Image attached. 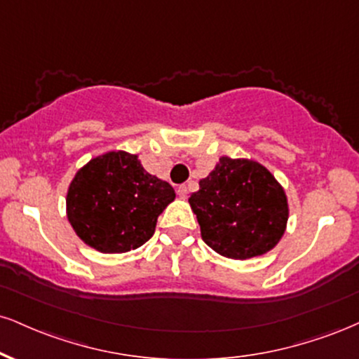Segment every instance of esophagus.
I'll use <instances>...</instances> for the list:
<instances>
[{"mask_svg":"<svg viewBox=\"0 0 359 359\" xmlns=\"http://www.w3.org/2000/svg\"><path fill=\"white\" fill-rule=\"evenodd\" d=\"M177 196H179L180 198H187V196H189L187 185H179V187H177Z\"/></svg>","mask_w":359,"mask_h":359,"instance_id":"1","label":"esophagus"}]
</instances>
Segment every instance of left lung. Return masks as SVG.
Masks as SVG:
<instances>
[{
	"label": "left lung",
	"mask_w": 359,
	"mask_h": 359,
	"mask_svg": "<svg viewBox=\"0 0 359 359\" xmlns=\"http://www.w3.org/2000/svg\"><path fill=\"white\" fill-rule=\"evenodd\" d=\"M201 236L229 259L269 252L286 231L287 197L283 185L259 162L221 157L189 198Z\"/></svg>",
	"instance_id": "1"
}]
</instances>
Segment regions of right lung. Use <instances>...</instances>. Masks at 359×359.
I'll use <instances>...</instances> for the list:
<instances>
[{"label": "right lung", "mask_w": 359, "mask_h": 359, "mask_svg": "<svg viewBox=\"0 0 359 359\" xmlns=\"http://www.w3.org/2000/svg\"><path fill=\"white\" fill-rule=\"evenodd\" d=\"M174 198L172 185L150 175L138 155L114 150L76 172L68 187L67 215L85 244L120 254L154 236L158 215Z\"/></svg>", "instance_id": "right-lung-1"}]
</instances>
